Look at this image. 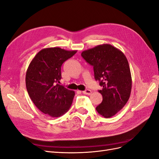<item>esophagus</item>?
<instances>
[{
    "mask_svg": "<svg viewBox=\"0 0 159 159\" xmlns=\"http://www.w3.org/2000/svg\"><path fill=\"white\" fill-rule=\"evenodd\" d=\"M83 93L84 94L90 95V94H91V93H92V91L90 90H83Z\"/></svg>",
    "mask_w": 159,
    "mask_h": 159,
    "instance_id": "esophagus-1",
    "label": "esophagus"
}]
</instances>
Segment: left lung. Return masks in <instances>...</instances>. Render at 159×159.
Segmentation results:
<instances>
[{"label": "left lung", "mask_w": 159, "mask_h": 159, "mask_svg": "<svg viewBox=\"0 0 159 159\" xmlns=\"http://www.w3.org/2000/svg\"><path fill=\"white\" fill-rule=\"evenodd\" d=\"M81 56L93 66L94 79L102 87L98 90L102 101L96 110L104 117H112L124 107L130 95L132 78L127 58L109 44L86 50Z\"/></svg>", "instance_id": "8db88e82"}]
</instances>
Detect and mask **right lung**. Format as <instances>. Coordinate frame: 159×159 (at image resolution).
<instances>
[{
  "label": "right lung",
  "mask_w": 159,
  "mask_h": 159,
  "mask_svg": "<svg viewBox=\"0 0 159 159\" xmlns=\"http://www.w3.org/2000/svg\"><path fill=\"white\" fill-rule=\"evenodd\" d=\"M77 51L60 47L43 48L31 61L26 73V87L32 101L42 112L59 117L69 110L75 91L60 85L63 62Z\"/></svg>",
  "instance_id": "1"
}]
</instances>
